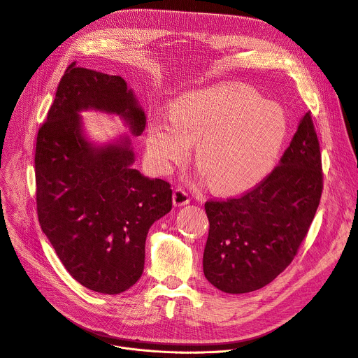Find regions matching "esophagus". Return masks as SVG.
<instances>
[{
	"mask_svg": "<svg viewBox=\"0 0 358 358\" xmlns=\"http://www.w3.org/2000/svg\"><path fill=\"white\" fill-rule=\"evenodd\" d=\"M189 203H190V197H189L187 192L182 187H178L173 192V204L180 207V206H185V204H189Z\"/></svg>",
	"mask_w": 358,
	"mask_h": 358,
	"instance_id": "34e87169",
	"label": "esophagus"
}]
</instances>
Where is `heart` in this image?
I'll return each instance as SVG.
<instances>
[{"label":"heart","instance_id":"b5f03b06","mask_svg":"<svg viewBox=\"0 0 358 358\" xmlns=\"http://www.w3.org/2000/svg\"><path fill=\"white\" fill-rule=\"evenodd\" d=\"M288 135V118L276 103L244 85L192 92L157 115L147 135L155 165L168 171L196 141L194 161L214 190L237 193L261 182L273 168Z\"/></svg>","mask_w":358,"mask_h":358}]
</instances>
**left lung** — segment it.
<instances>
[{
    "label": "left lung",
    "instance_id": "1",
    "mask_svg": "<svg viewBox=\"0 0 358 358\" xmlns=\"http://www.w3.org/2000/svg\"><path fill=\"white\" fill-rule=\"evenodd\" d=\"M322 189L319 139L306 113L279 165L261 183L236 199L206 201L207 280L226 294L252 292L272 282L306 237Z\"/></svg>",
    "mask_w": 358,
    "mask_h": 358
}]
</instances>
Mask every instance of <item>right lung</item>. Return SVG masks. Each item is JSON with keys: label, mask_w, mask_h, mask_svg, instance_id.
I'll return each instance as SVG.
<instances>
[{"label": "right lung", "mask_w": 358, "mask_h": 358, "mask_svg": "<svg viewBox=\"0 0 358 358\" xmlns=\"http://www.w3.org/2000/svg\"><path fill=\"white\" fill-rule=\"evenodd\" d=\"M86 110L120 115L136 136L145 129V113L122 78L71 63L38 131V219L71 276L117 295L141 278L147 234L171 211L172 189L132 168L128 135L106 145L87 141L79 115Z\"/></svg>", "instance_id": "obj_1"}]
</instances>
